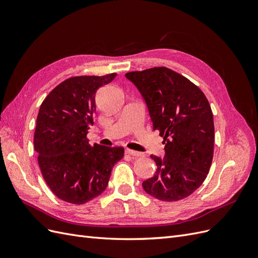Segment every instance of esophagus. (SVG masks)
Wrapping results in <instances>:
<instances>
[{
  "label": "esophagus",
  "mask_w": 258,
  "mask_h": 258,
  "mask_svg": "<svg viewBox=\"0 0 258 258\" xmlns=\"http://www.w3.org/2000/svg\"><path fill=\"white\" fill-rule=\"evenodd\" d=\"M126 154L131 155V156H134V157H143V156H144V154H143V153H140V152L132 151V150H129V148H127V150H126Z\"/></svg>",
  "instance_id": "obj_1"
}]
</instances>
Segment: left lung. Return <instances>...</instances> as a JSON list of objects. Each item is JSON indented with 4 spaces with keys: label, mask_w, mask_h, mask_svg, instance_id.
Listing matches in <instances>:
<instances>
[{
    "label": "left lung",
    "mask_w": 258,
    "mask_h": 258,
    "mask_svg": "<svg viewBox=\"0 0 258 258\" xmlns=\"http://www.w3.org/2000/svg\"><path fill=\"white\" fill-rule=\"evenodd\" d=\"M144 98L153 129L163 137L165 157L151 156L157 170L143 189L161 201L188 197L206 179L214 153L213 113L205 93L165 67L126 74Z\"/></svg>",
    "instance_id": "1"
}]
</instances>
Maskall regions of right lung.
<instances>
[{"label": "right lung", "mask_w": 258, "mask_h": 258, "mask_svg": "<svg viewBox=\"0 0 258 258\" xmlns=\"http://www.w3.org/2000/svg\"><path fill=\"white\" fill-rule=\"evenodd\" d=\"M116 73L70 77L53 88L41 104L34 150L42 175L56 196L84 205L102 194L123 147L90 145L87 134L96 113V92Z\"/></svg>", "instance_id": "add662e5"}]
</instances>
